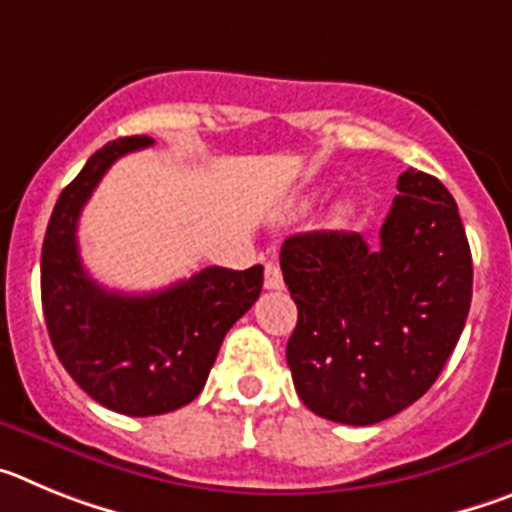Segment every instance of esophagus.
<instances>
[{
  "label": "esophagus",
  "mask_w": 512,
  "mask_h": 512,
  "mask_svg": "<svg viewBox=\"0 0 512 512\" xmlns=\"http://www.w3.org/2000/svg\"><path fill=\"white\" fill-rule=\"evenodd\" d=\"M264 287L266 289H282L284 279H282V269L274 261H266L264 266Z\"/></svg>",
  "instance_id": "esophagus-1"
}]
</instances>
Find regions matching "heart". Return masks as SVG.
<instances>
[{
    "instance_id": "heart-1",
    "label": "heart",
    "mask_w": 512,
    "mask_h": 512,
    "mask_svg": "<svg viewBox=\"0 0 512 512\" xmlns=\"http://www.w3.org/2000/svg\"><path fill=\"white\" fill-rule=\"evenodd\" d=\"M354 217H356V202L341 200L333 205V210H330V225H333V228H346Z\"/></svg>"
}]
</instances>
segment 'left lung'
<instances>
[{
    "label": "left lung",
    "instance_id": "8db88e82",
    "mask_svg": "<svg viewBox=\"0 0 512 512\" xmlns=\"http://www.w3.org/2000/svg\"><path fill=\"white\" fill-rule=\"evenodd\" d=\"M369 246L315 230L279 253L297 305L287 343L300 400L315 415L372 425L431 390L472 302V251L459 207L436 176L408 169Z\"/></svg>",
    "mask_w": 512,
    "mask_h": 512
}]
</instances>
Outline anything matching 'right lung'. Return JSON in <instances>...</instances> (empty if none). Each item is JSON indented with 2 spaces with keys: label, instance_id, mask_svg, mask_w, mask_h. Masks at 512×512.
Wrapping results in <instances>:
<instances>
[{
  "label": "right lung",
  "instance_id": "obj_1",
  "mask_svg": "<svg viewBox=\"0 0 512 512\" xmlns=\"http://www.w3.org/2000/svg\"><path fill=\"white\" fill-rule=\"evenodd\" d=\"M151 143L117 138L89 158L58 197L40 256L45 325L63 369L99 405L133 418L171 413L200 395L225 333L264 284V266H207L148 295L112 292L89 277L76 243L81 210L117 158Z\"/></svg>",
  "mask_w": 512,
  "mask_h": 512
}]
</instances>
